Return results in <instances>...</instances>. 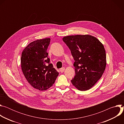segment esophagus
<instances>
[{
  "mask_svg": "<svg viewBox=\"0 0 124 124\" xmlns=\"http://www.w3.org/2000/svg\"><path fill=\"white\" fill-rule=\"evenodd\" d=\"M64 70H65V68H64V67H62V68H61L60 69V72H61V73H63V72H64Z\"/></svg>",
  "mask_w": 124,
  "mask_h": 124,
  "instance_id": "34e87169",
  "label": "esophagus"
}]
</instances>
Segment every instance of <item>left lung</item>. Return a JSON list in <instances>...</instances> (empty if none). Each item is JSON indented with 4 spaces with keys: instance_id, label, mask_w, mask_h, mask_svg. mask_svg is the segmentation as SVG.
Returning <instances> with one entry per match:
<instances>
[{
    "instance_id": "8db88e82",
    "label": "left lung",
    "mask_w": 124,
    "mask_h": 124,
    "mask_svg": "<svg viewBox=\"0 0 124 124\" xmlns=\"http://www.w3.org/2000/svg\"><path fill=\"white\" fill-rule=\"evenodd\" d=\"M75 61V76L71 82L80 91L90 89L101 78L105 69V50L96 37L77 35L63 38Z\"/></svg>"
}]
</instances>
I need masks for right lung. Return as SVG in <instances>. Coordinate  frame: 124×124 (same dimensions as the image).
<instances>
[{"label":"right lung","mask_w":124,"mask_h":124,"mask_svg":"<svg viewBox=\"0 0 124 124\" xmlns=\"http://www.w3.org/2000/svg\"><path fill=\"white\" fill-rule=\"evenodd\" d=\"M50 41V38L34 41L22 54L21 67L25 78L32 86L41 91L52 86L59 75L47 57Z\"/></svg>","instance_id":"obj_1"}]
</instances>
